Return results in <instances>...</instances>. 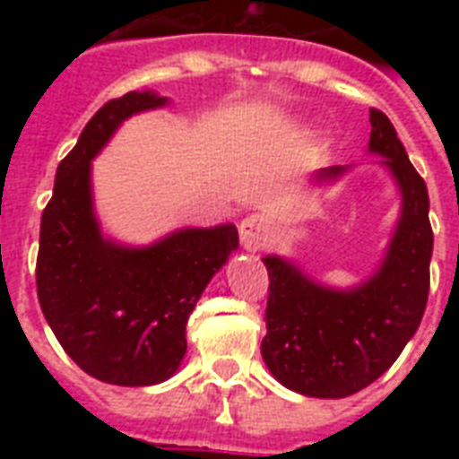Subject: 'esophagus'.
Listing matches in <instances>:
<instances>
[{"label":"esophagus","instance_id":"1","mask_svg":"<svg viewBox=\"0 0 459 459\" xmlns=\"http://www.w3.org/2000/svg\"><path fill=\"white\" fill-rule=\"evenodd\" d=\"M273 233V226L269 221V216L252 212L240 221V240L247 250H259L269 243V238Z\"/></svg>","mask_w":459,"mask_h":459}]
</instances>
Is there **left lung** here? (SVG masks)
Returning a JSON list of instances; mask_svg holds the SVG:
<instances>
[{"mask_svg":"<svg viewBox=\"0 0 459 459\" xmlns=\"http://www.w3.org/2000/svg\"><path fill=\"white\" fill-rule=\"evenodd\" d=\"M369 152L400 187L403 209L385 257L371 279L348 290L321 286L283 257H264L269 272L262 357L276 381L309 398H345L388 371L427 309L434 230L427 183L410 164L384 111L369 109ZM350 166H328L316 180H335Z\"/></svg>","mask_w":459,"mask_h":459,"instance_id":"8db88e82","label":"left lung"}]
</instances>
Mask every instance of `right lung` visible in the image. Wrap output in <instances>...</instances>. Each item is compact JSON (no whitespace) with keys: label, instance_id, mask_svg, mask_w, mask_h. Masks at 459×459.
Segmentation results:
<instances>
[{"label":"right lung","instance_id":"obj_1","mask_svg":"<svg viewBox=\"0 0 459 459\" xmlns=\"http://www.w3.org/2000/svg\"><path fill=\"white\" fill-rule=\"evenodd\" d=\"M169 102L152 90L111 100L61 159L39 223L38 300L66 355L114 385L171 378L186 355V324L219 269L238 250V229H180L147 247L102 236L90 161L133 114Z\"/></svg>","mask_w":459,"mask_h":459}]
</instances>
